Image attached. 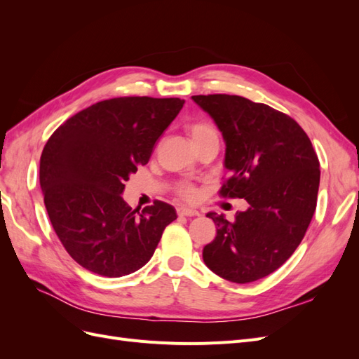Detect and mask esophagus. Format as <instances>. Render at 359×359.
I'll list each match as a JSON object with an SVG mask.
<instances>
[{
	"label": "esophagus",
	"instance_id": "esophagus-1",
	"mask_svg": "<svg viewBox=\"0 0 359 359\" xmlns=\"http://www.w3.org/2000/svg\"><path fill=\"white\" fill-rule=\"evenodd\" d=\"M178 215H186V217H196L199 215V211L193 210V208H187V206H180V208L177 210Z\"/></svg>",
	"mask_w": 359,
	"mask_h": 359
}]
</instances>
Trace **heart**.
<instances>
[{
  "instance_id": "1",
  "label": "heart",
  "mask_w": 359,
  "mask_h": 359,
  "mask_svg": "<svg viewBox=\"0 0 359 359\" xmlns=\"http://www.w3.org/2000/svg\"><path fill=\"white\" fill-rule=\"evenodd\" d=\"M187 133L191 137L193 144L196 145L201 140L206 137H212L217 136V130L210 124V123H203V121H194L187 126ZM178 194L186 201H194L198 198V189L193 186V184H181L178 187Z\"/></svg>"
}]
</instances>
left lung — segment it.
Here are the masks:
<instances>
[{
  "label": "left lung",
  "instance_id": "1",
  "mask_svg": "<svg viewBox=\"0 0 359 359\" xmlns=\"http://www.w3.org/2000/svg\"><path fill=\"white\" fill-rule=\"evenodd\" d=\"M208 112L226 144L223 198L248 208L229 222L208 212L217 227L203 247V262L233 283H252L274 273L293 255L313 219L320 181L309 136L289 115L240 95H193Z\"/></svg>",
  "mask_w": 359,
  "mask_h": 359
}]
</instances>
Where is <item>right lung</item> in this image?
Here are the masks:
<instances>
[{"label":"right lung","mask_w":359,"mask_h":359,"mask_svg":"<svg viewBox=\"0 0 359 359\" xmlns=\"http://www.w3.org/2000/svg\"><path fill=\"white\" fill-rule=\"evenodd\" d=\"M184 100L118 97L69 118L40 157V187L53 231L85 269L123 277L153 257L172 205L154 201L142 211L123 199L124 182L147 165Z\"/></svg>","instance_id":"obj_1"}]
</instances>
